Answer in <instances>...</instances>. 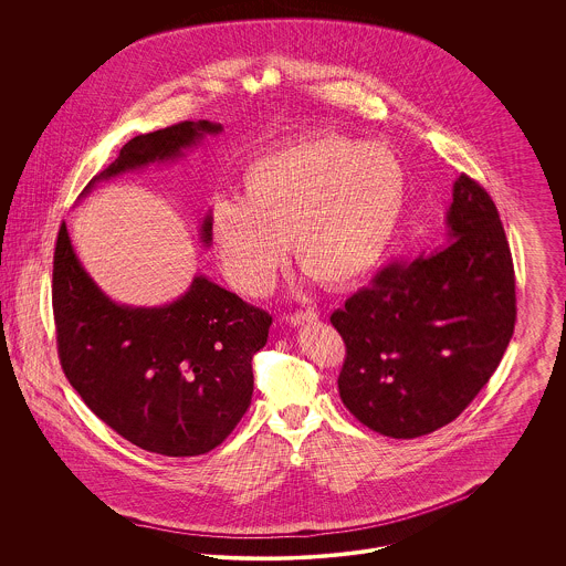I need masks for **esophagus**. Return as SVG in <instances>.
<instances>
[{
	"label": "esophagus",
	"instance_id": "34e87169",
	"mask_svg": "<svg viewBox=\"0 0 566 566\" xmlns=\"http://www.w3.org/2000/svg\"><path fill=\"white\" fill-rule=\"evenodd\" d=\"M316 321H318V314L312 312V310H307V312H295V314H289V316H286V323L291 324V326L316 323Z\"/></svg>",
	"mask_w": 566,
	"mask_h": 566
}]
</instances>
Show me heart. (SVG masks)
<instances>
[{
  "mask_svg": "<svg viewBox=\"0 0 566 566\" xmlns=\"http://www.w3.org/2000/svg\"><path fill=\"white\" fill-rule=\"evenodd\" d=\"M403 165L377 142L312 134L250 163L238 199H216L210 240L229 282L265 295L286 259L342 291L376 270L403 214Z\"/></svg>",
  "mask_w": 566,
  "mask_h": 566,
  "instance_id": "1",
  "label": "heart"
}]
</instances>
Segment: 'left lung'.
Masks as SVG:
<instances>
[{
    "mask_svg": "<svg viewBox=\"0 0 566 566\" xmlns=\"http://www.w3.org/2000/svg\"><path fill=\"white\" fill-rule=\"evenodd\" d=\"M331 323L348 352L339 397L358 422L392 439L450 424L496 371L515 324L512 252L490 195L460 174L443 243L379 271Z\"/></svg>",
    "mask_w": 566,
    "mask_h": 566,
    "instance_id": "obj_1",
    "label": "left lung"
}]
</instances>
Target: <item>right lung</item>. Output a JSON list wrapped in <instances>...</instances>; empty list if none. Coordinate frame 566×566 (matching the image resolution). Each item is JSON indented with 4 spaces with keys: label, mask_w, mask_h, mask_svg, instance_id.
<instances>
[{
    "label": "right lung",
    "mask_w": 566,
    "mask_h": 566,
    "mask_svg": "<svg viewBox=\"0 0 566 566\" xmlns=\"http://www.w3.org/2000/svg\"><path fill=\"white\" fill-rule=\"evenodd\" d=\"M222 132L185 120L129 139L95 185L171 163ZM210 216V214H208ZM208 216L201 242L208 248ZM59 358L74 390L109 429L163 457H199L220 446L252 401V356L268 344L271 316L195 275L189 291L157 307L112 301L82 268L65 222L53 265Z\"/></svg>",
    "instance_id": "1"
}]
</instances>
